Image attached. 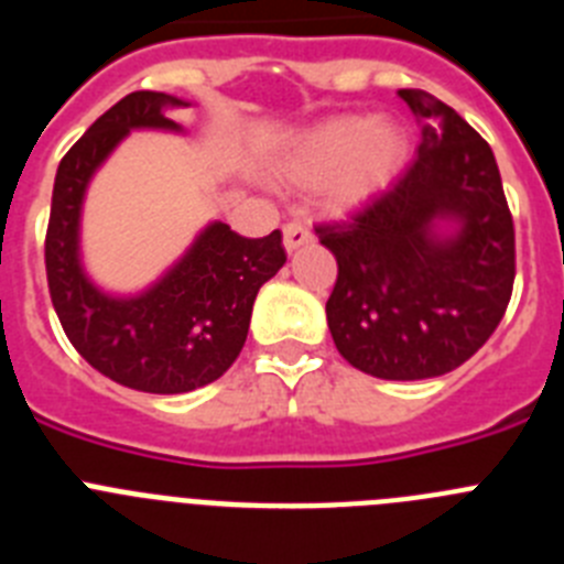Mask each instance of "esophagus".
Segmentation results:
<instances>
[{"mask_svg":"<svg viewBox=\"0 0 564 564\" xmlns=\"http://www.w3.org/2000/svg\"><path fill=\"white\" fill-rule=\"evenodd\" d=\"M282 234H285V248H288V251H296V248L307 246V242H311V239H313L311 226H307V223H302V220L285 223Z\"/></svg>","mask_w":564,"mask_h":564,"instance_id":"34e87169","label":"esophagus"}]
</instances>
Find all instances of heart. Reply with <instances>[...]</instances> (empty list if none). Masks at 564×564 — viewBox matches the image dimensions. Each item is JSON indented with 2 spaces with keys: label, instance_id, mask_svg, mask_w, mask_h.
I'll return each instance as SVG.
<instances>
[{
  "label": "heart",
  "instance_id": "1",
  "mask_svg": "<svg viewBox=\"0 0 564 564\" xmlns=\"http://www.w3.org/2000/svg\"><path fill=\"white\" fill-rule=\"evenodd\" d=\"M406 134L387 121L333 118L299 141L288 161L296 183H327L336 208H356L392 183L406 163Z\"/></svg>",
  "mask_w": 564,
  "mask_h": 564
}]
</instances>
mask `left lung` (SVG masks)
I'll return each mask as SVG.
<instances>
[{"instance_id":"1","label":"left lung","mask_w":564,"mask_h":564,"mask_svg":"<svg viewBox=\"0 0 564 564\" xmlns=\"http://www.w3.org/2000/svg\"><path fill=\"white\" fill-rule=\"evenodd\" d=\"M432 118L412 166L344 223H318L336 257L327 325L367 376L417 381L452 372L497 330L517 273L514 220L495 152L460 115L423 89H398ZM437 219L457 235L437 238Z\"/></svg>"}]
</instances>
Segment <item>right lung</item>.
<instances>
[{"label": "right lung", "instance_id": "right-lung-1", "mask_svg": "<svg viewBox=\"0 0 564 564\" xmlns=\"http://www.w3.org/2000/svg\"><path fill=\"white\" fill-rule=\"evenodd\" d=\"M166 93H129L73 143L53 183L44 265L53 307L89 367L129 390L174 395L217 381L246 344L259 288L285 265L282 231L239 237L214 223L154 288L112 299L78 262V214L89 177L129 129H177Z\"/></svg>", "mask_w": 564, "mask_h": 564}]
</instances>
